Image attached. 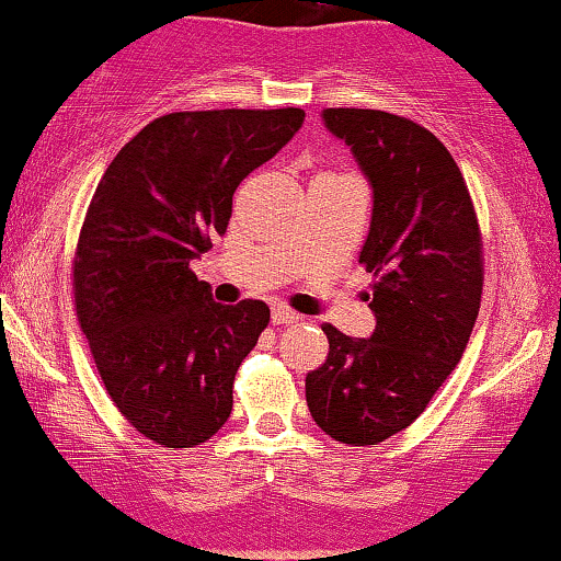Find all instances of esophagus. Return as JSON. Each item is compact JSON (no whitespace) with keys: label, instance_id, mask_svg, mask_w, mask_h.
<instances>
[{"label":"esophagus","instance_id":"34e87169","mask_svg":"<svg viewBox=\"0 0 561 561\" xmlns=\"http://www.w3.org/2000/svg\"><path fill=\"white\" fill-rule=\"evenodd\" d=\"M271 319H273L275 327H288V324H296V321L301 317H298L294 309H288V306L275 304L273 311H271Z\"/></svg>","mask_w":561,"mask_h":561}]
</instances>
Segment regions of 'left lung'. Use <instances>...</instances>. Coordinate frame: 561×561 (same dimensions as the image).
<instances>
[{"label":"left lung","instance_id":"8db88e82","mask_svg":"<svg viewBox=\"0 0 561 561\" xmlns=\"http://www.w3.org/2000/svg\"><path fill=\"white\" fill-rule=\"evenodd\" d=\"M373 186L359 265L373 273L370 340L321 324L324 365L306 375L321 432L370 447L426 411L470 342L480 311L482 234L465 175L439 137L380 110H324Z\"/></svg>","mask_w":561,"mask_h":561}]
</instances>
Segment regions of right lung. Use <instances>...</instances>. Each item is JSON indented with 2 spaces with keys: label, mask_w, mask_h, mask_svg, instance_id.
I'll use <instances>...</instances> for the list:
<instances>
[{
  "label": "right lung",
  "mask_w": 561,
  "mask_h": 561,
  "mask_svg": "<svg viewBox=\"0 0 561 561\" xmlns=\"http://www.w3.org/2000/svg\"><path fill=\"white\" fill-rule=\"evenodd\" d=\"M304 122V110L173 112L106 168L73 252V304L106 393L168 449L204 444L232 413L237 367L271 321L221 306L191 260L225 234L232 196Z\"/></svg>",
  "instance_id": "add662e5"
}]
</instances>
